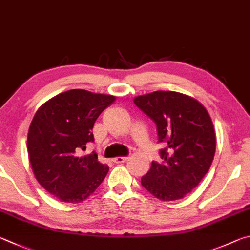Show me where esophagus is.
<instances>
[{
    "label": "esophagus",
    "mask_w": 250,
    "mask_h": 250,
    "mask_svg": "<svg viewBox=\"0 0 250 250\" xmlns=\"http://www.w3.org/2000/svg\"><path fill=\"white\" fill-rule=\"evenodd\" d=\"M127 159H128V157H116V158L113 159V161L115 164H123V163H125Z\"/></svg>",
    "instance_id": "esophagus-1"
}]
</instances>
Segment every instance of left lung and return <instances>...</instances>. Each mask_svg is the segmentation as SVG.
Listing matches in <instances>:
<instances>
[{"instance_id":"1","label":"left lung","mask_w":250,"mask_h":250,"mask_svg":"<svg viewBox=\"0 0 250 250\" xmlns=\"http://www.w3.org/2000/svg\"><path fill=\"white\" fill-rule=\"evenodd\" d=\"M155 122L163 163L152 161L142 186L157 199H182L208 173L215 154L211 117L195 99L173 91H156L134 99Z\"/></svg>"}]
</instances>
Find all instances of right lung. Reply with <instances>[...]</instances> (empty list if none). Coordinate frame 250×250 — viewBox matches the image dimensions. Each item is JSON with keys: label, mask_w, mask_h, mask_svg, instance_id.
Here are the masks:
<instances>
[{"label": "right lung", "mask_w": 250, "mask_h": 250, "mask_svg": "<svg viewBox=\"0 0 250 250\" xmlns=\"http://www.w3.org/2000/svg\"><path fill=\"white\" fill-rule=\"evenodd\" d=\"M115 100L70 90L47 101L35 114L27 136L30 165L39 185L62 202H82L106 177L109 167L94 151L84 157L79 151L94 142L96 118Z\"/></svg>", "instance_id": "obj_1"}]
</instances>
